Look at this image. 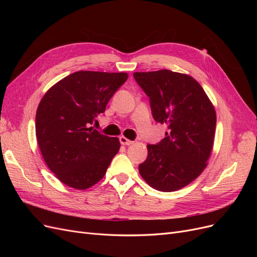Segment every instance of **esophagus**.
Wrapping results in <instances>:
<instances>
[{
    "mask_svg": "<svg viewBox=\"0 0 257 257\" xmlns=\"http://www.w3.org/2000/svg\"><path fill=\"white\" fill-rule=\"evenodd\" d=\"M119 139H120L121 145H123V146H130V145H132V144L134 143V142L130 141V139H127L126 137H124V136H121Z\"/></svg>",
    "mask_w": 257,
    "mask_h": 257,
    "instance_id": "obj_1",
    "label": "esophagus"
}]
</instances>
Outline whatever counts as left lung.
Returning a JSON list of instances; mask_svg holds the SVG:
<instances>
[{
	"mask_svg": "<svg viewBox=\"0 0 257 257\" xmlns=\"http://www.w3.org/2000/svg\"><path fill=\"white\" fill-rule=\"evenodd\" d=\"M134 78L150 98L153 119L167 126L165 138L148 145L139 174L151 188L178 191L204 172L213 149L216 113L192 76L168 69L136 72Z\"/></svg>",
	"mask_w": 257,
	"mask_h": 257,
	"instance_id": "8db88e82",
	"label": "left lung"
}]
</instances>
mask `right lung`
Here are the masks:
<instances>
[{
  "instance_id": "right-lung-1",
  "label": "right lung",
  "mask_w": 257,
  "mask_h": 257,
  "mask_svg": "<svg viewBox=\"0 0 257 257\" xmlns=\"http://www.w3.org/2000/svg\"><path fill=\"white\" fill-rule=\"evenodd\" d=\"M127 77L126 73L79 71L45 93L36 110L35 133L46 165L62 183L85 190L105 176L120 149L119 138L90 125Z\"/></svg>"
}]
</instances>
